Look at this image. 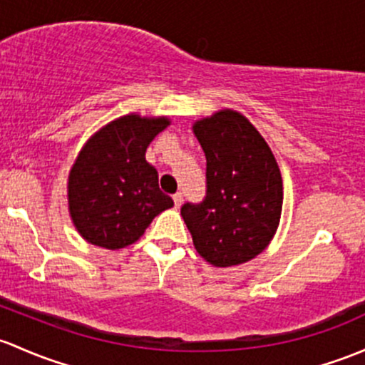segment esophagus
Returning <instances> with one entry per match:
<instances>
[{"label": "esophagus", "mask_w": 365, "mask_h": 365, "mask_svg": "<svg viewBox=\"0 0 365 365\" xmlns=\"http://www.w3.org/2000/svg\"><path fill=\"white\" fill-rule=\"evenodd\" d=\"M173 201H175L176 208H178V206H182V202H183V194H182V192H176L175 195H173Z\"/></svg>", "instance_id": "34e87169"}]
</instances>
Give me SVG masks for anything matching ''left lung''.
I'll return each instance as SVG.
<instances>
[{"label":"left lung","instance_id":"obj_1","mask_svg":"<svg viewBox=\"0 0 365 365\" xmlns=\"http://www.w3.org/2000/svg\"><path fill=\"white\" fill-rule=\"evenodd\" d=\"M206 155V195L185 202L182 217L199 255L218 267L259 255L279 224L283 185L273 152L259 131L232 110L195 122Z\"/></svg>","mask_w":365,"mask_h":365}]
</instances>
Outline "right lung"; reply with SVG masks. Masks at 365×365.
Listing matches in <instances>:
<instances>
[{
  "mask_svg": "<svg viewBox=\"0 0 365 365\" xmlns=\"http://www.w3.org/2000/svg\"><path fill=\"white\" fill-rule=\"evenodd\" d=\"M170 120L125 115L99 129L73 164L68 201L83 240L117 250L143 236L173 199L159 189V175L145 159L148 145Z\"/></svg>",
  "mask_w": 365,
  "mask_h": 365,
  "instance_id": "1",
  "label": "right lung"
}]
</instances>
